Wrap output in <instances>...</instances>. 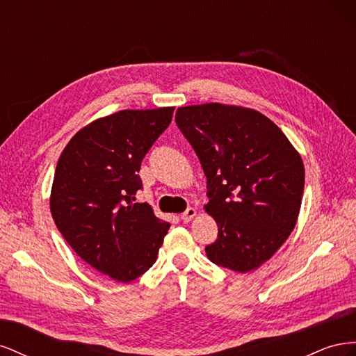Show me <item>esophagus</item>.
<instances>
[{
    "instance_id": "34e87169",
    "label": "esophagus",
    "mask_w": 356,
    "mask_h": 356,
    "mask_svg": "<svg viewBox=\"0 0 356 356\" xmlns=\"http://www.w3.org/2000/svg\"><path fill=\"white\" fill-rule=\"evenodd\" d=\"M197 215V211L195 209V208H188L186 212H182L181 213V220L182 221H186V222H188V221H191L193 218H195Z\"/></svg>"
}]
</instances>
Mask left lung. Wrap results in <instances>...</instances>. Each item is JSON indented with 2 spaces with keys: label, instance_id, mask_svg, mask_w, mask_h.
Masks as SVG:
<instances>
[{
  "label": "left lung",
  "instance_id": "left-lung-1",
  "mask_svg": "<svg viewBox=\"0 0 356 356\" xmlns=\"http://www.w3.org/2000/svg\"><path fill=\"white\" fill-rule=\"evenodd\" d=\"M175 120L195 148L208 186L218 238L204 248L213 264L255 270L294 230L305 188V165L270 118L218 102L181 106Z\"/></svg>",
  "mask_w": 356,
  "mask_h": 356
}]
</instances>
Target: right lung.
<instances>
[{"label":"right lung","instance_id":"1","mask_svg":"<svg viewBox=\"0 0 356 356\" xmlns=\"http://www.w3.org/2000/svg\"><path fill=\"white\" fill-rule=\"evenodd\" d=\"M174 110L101 117L80 129L58 160L50 193L56 227L81 260L117 282H132L156 263L170 227L135 195L143 188L141 161Z\"/></svg>","mask_w":356,"mask_h":356}]
</instances>
